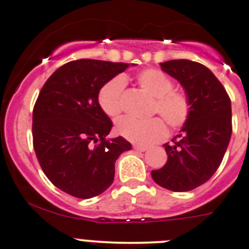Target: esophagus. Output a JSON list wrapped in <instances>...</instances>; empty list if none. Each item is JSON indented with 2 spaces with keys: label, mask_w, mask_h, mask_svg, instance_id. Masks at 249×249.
<instances>
[{
  "label": "esophagus",
  "mask_w": 249,
  "mask_h": 249,
  "mask_svg": "<svg viewBox=\"0 0 249 249\" xmlns=\"http://www.w3.org/2000/svg\"><path fill=\"white\" fill-rule=\"evenodd\" d=\"M134 148L136 151H140V152H145V151L148 150L147 146H141V145H134Z\"/></svg>",
  "instance_id": "1"
}]
</instances>
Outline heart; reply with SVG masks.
Instances as JSON below:
<instances>
[{
  "label": "heart",
  "mask_w": 249,
  "mask_h": 249,
  "mask_svg": "<svg viewBox=\"0 0 249 249\" xmlns=\"http://www.w3.org/2000/svg\"><path fill=\"white\" fill-rule=\"evenodd\" d=\"M136 82L143 92L155 98L152 114L161 115L173 130L184 126L190 117L192 102L184 90L174 89V82L169 76L161 70L146 69L136 76ZM124 87L125 82L122 77H114L99 89L98 104L108 117L115 118L123 111ZM163 121L159 117L148 120L125 117L118 120L115 130L131 142L150 145L166 136L167 126Z\"/></svg>",
  "instance_id": "obj_1"
}]
</instances>
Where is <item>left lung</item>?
Wrapping results in <instances>:
<instances>
[{
  "label": "left lung",
  "mask_w": 249,
  "mask_h": 249,
  "mask_svg": "<svg viewBox=\"0 0 249 249\" xmlns=\"http://www.w3.org/2000/svg\"><path fill=\"white\" fill-rule=\"evenodd\" d=\"M161 69L184 87L192 111L180 134L164 143L168 155L153 180L173 192H188L208 182L221 164L232 134L231 99L213 72L190 60L162 62Z\"/></svg>",
  "instance_id": "1"
}]
</instances>
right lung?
<instances>
[{
    "label": "right lung",
    "instance_id": "1",
    "mask_svg": "<svg viewBox=\"0 0 249 249\" xmlns=\"http://www.w3.org/2000/svg\"><path fill=\"white\" fill-rule=\"evenodd\" d=\"M124 62L81 59L48 78L33 109V146L55 187L80 199L102 194L114 180L115 161L131 143L107 140L111 124L98 104L104 83L129 67Z\"/></svg>",
    "mask_w": 249,
    "mask_h": 249
}]
</instances>
